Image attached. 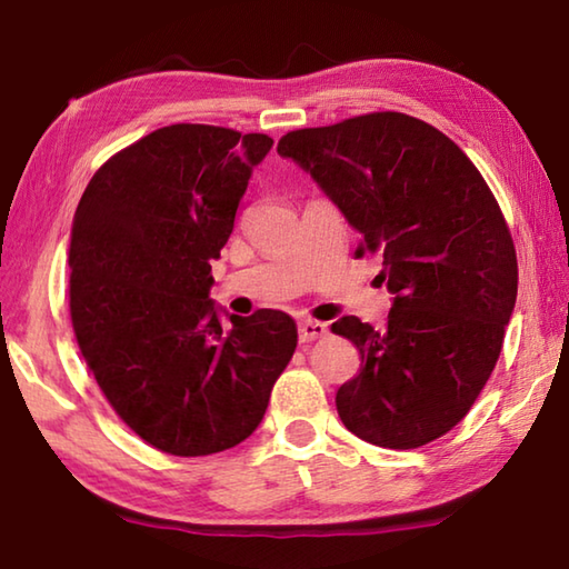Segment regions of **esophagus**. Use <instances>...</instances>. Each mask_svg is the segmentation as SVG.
I'll list each match as a JSON object with an SVG mask.
<instances>
[{
	"label": "esophagus",
	"mask_w": 569,
	"mask_h": 569,
	"mask_svg": "<svg viewBox=\"0 0 569 569\" xmlns=\"http://www.w3.org/2000/svg\"><path fill=\"white\" fill-rule=\"evenodd\" d=\"M326 333H329V329H326V323H321V321H301V323H298V339H301V343L319 341V339H323Z\"/></svg>",
	"instance_id": "obj_1"
}]
</instances>
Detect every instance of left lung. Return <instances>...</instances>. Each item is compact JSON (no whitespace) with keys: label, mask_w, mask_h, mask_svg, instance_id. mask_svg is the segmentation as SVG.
I'll use <instances>...</instances> for the list:
<instances>
[{"label":"left lung","mask_w":569,"mask_h":569,"mask_svg":"<svg viewBox=\"0 0 569 569\" xmlns=\"http://www.w3.org/2000/svg\"><path fill=\"white\" fill-rule=\"evenodd\" d=\"M293 158L359 230L356 256H383L387 326H331L361 353L336 391L343 427L387 449H417L467 417L517 301L515 240L495 192L455 140L403 112H369L286 132Z\"/></svg>","instance_id":"1"}]
</instances>
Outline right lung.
Segmentation results:
<instances>
[{"label": "right lung", "instance_id": "obj_1", "mask_svg": "<svg viewBox=\"0 0 569 569\" xmlns=\"http://www.w3.org/2000/svg\"><path fill=\"white\" fill-rule=\"evenodd\" d=\"M273 140L178 122L102 162L72 220L70 316L114 413L150 447L208 457L253 435L296 351L261 308L220 323L210 261Z\"/></svg>", "mask_w": 569, "mask_h": 569}]
</instances>
